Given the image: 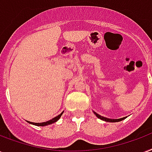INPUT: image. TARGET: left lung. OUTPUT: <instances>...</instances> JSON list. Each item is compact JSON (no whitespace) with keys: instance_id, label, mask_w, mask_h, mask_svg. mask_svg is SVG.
I'll return each mask as SVG.
<instances>
[{"instance_id":"1","label":"left lung","mask_w":152,"mask_h":152,"mask_svg":"<svg viewBox=\"0 0 152 152\" xmlns=\"http://www.w3.org/2000/svg\"><path fill=\"white\" fill-rule=\"evenodd\" d=\"M94 112V114L96 115V116L97 118H99V119H100V120H104V121H106V122H110V123H115V122H120V121H122V120H124V119H126L127 118V116L126 117H123V118H120V119H109V118H107V117H104V116H102V115H100L97 114L96 112Z\"/></svg>"}]
</instances>
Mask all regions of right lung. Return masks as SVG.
I'll return each mask as SVG.
<instances>
[{
    "label": "right lung",
    "instance_id": "right-lung-1",
    "mask_svg": "<svg viewBox=\"0 0 152 152\" xmlns=\"http://www.w3.org/2000/svg\"><path fill=\"white\" fill-rule=\"evenodd\" d=\"M64 113V112H62L60 115H58L57 116H56V117L53 118L52 120H48V121H46V122H43V123H33V122H30V121H27L28 123H29L31 124H33V125H36V126H47V125H49V124H54L61 117V115L62 114Z\"/></svg>",
    "mask_w": 152,
    "mask_h": 152
}]
</instances>
